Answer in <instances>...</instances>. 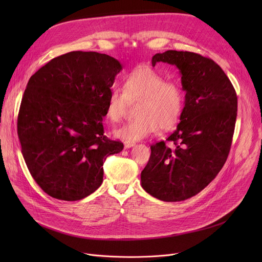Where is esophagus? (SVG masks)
<instances>
[{"label": "esophagus", "mask_w": 262, "mask_h": 262, "mask_svg": "<svg viewBox=\"0 0 262 262\" xmlns=\"http://www.w3.org/2000/svg\"><path fill=\"white\" fill-rule=\"evenodd\" d=\"M135 145V142H129V141H125L124 142V146H125V148H130Z\"/></svg>", "instance_id": "1"}]
</instances>
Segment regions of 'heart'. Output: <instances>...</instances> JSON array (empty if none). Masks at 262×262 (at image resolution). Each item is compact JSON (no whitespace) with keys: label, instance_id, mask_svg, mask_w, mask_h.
I'll use <instances>...</instances> for the list:
<instances>
[{"label":"heart","instance_id":"1","mask_svg":"<svg viewBox=\"0 0 262 262\" xmlns=\"http://www.w3.org/2000/svg\"><path fill=\"white\" fill-rule=\"evenodd\" d=\"M136 120L115 130L118 138L135 142L156 133L159 127H174L183 114L185 95L182 86L148 67L136 68L124 80V91L113 87L109 92L106 115L112 122H120L130 102H139Z\"/></svg>","mask_w":262,"mask_h":262}]
</instances>
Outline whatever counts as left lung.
Masks as SVG:
<instances>
[{
  "mask_svg": "<svg viewBox=\"0 0 262 262\" xmlns=\"http://www.w3.org/2000/svg\"><path fill=\"white\" fill-rule=\"evenodd\" d=\"M176 66L182 76L185 107L176 130L150 146L141 172V186L164 202L196 195L221 171L229 154L237 119V94L227 75L212 59L200 54L167 51L155 54L152 64Z\"/></svg>",
  "mask_w": 262,
  "mask_h": 262,
  "instance_id": "left-lung-1",
  "label": "left lung"
}]
</instances>
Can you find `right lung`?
Returning a JSON list of instances; mask_svg holds the SVG:
<instances>
[{
	"instance_id": "right-lung-1",
	"label": "right lung",
	"mask_w": 262,
	"mask_h": 262,
	"mask_svg": "<svg viewBox=\"0 0 262 262\" xmlns=\"http://www.w3.org/2000/svg\"><path fill=\"white\" fill-rule=\"evenodd\" d=\"M122 70L106 54L75 51L31 76L18 115L22 155L47 194L78 201L103 183V164L123 143L104 135L110 88Z\"/></svg>"
}]
</instances>
